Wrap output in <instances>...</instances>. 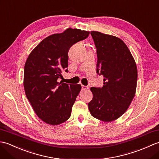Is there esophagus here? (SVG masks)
<instances>
[{"label":"esophagus","instance_id":"esophagus-1","mask_svg":"<svg viewBox=\"0 0 159 159\" xmlns=\"http://www.w3.org/2000/svg\"><path fill=\"white\" fill-rule=\"evenodd\" d=\"M89 89V87L87 86H85V85H82V89L83 90H87Z\"/></svg>","mask_w":159,"mask_h":159}]
</instances>
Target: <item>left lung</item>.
Returning <instances> with one entry per match:
<instances>
[{"label": "left lung", "instance_id": "obj_1", "mask_svg": "<svg viewBox=\"0 0 159 159\" xmlns=\"http://www.w3.org/2000/svg\"><path fill=\"white\" fill-rule=\"evenodd\" d=\"M97 49V73L104 78L102 88L92 87L88 103L92 116L112 121L126 112L135 95L137 68L130 51L116 36L91 31Z\"/></svg>", "mask_w": 159, "mask_h": 159}]
</instances>
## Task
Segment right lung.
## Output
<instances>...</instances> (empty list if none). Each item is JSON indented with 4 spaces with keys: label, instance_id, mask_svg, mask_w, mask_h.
<instances>
[{
    "label": "right lung",
    "instance_id": "1",
    "mask_svg": "<svg viewBox=\"0 0 159 159\" xmlns=\"http://www.w3.org/2000/svg\"><path fill=\"white\" fill-rule=\"evenodd\" d=\"M89 31L68 28L43 39L29 54L25 65L24 88L35 113L43 121L59 125L69 119L81 89L79 84H66L59 79L68 72V50L86 39Z\"/></svg>",
    "mask_w": 159,
    "mask_h": 159
}]
</instances>
